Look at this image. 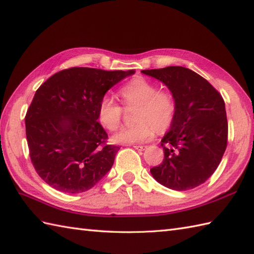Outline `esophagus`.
Instances as JSON below:
<instances>
[{"label": "esophagus", "instance_id": "34e87169", "mask_svg": "<svg viewBox=\"0 0 254 254\" xmlns=\"http://www.w3.org/2000/svg\"><path fill=\"white\" fill-rule=\"evenodd\" d=\"M133 147L136 150H145L147 148L146 145H133Z\"/></svg>", "mask_w": 254, "mask_h": 254}]
</instances>
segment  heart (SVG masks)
Segmentation results:
<instances>
[{
	"label": "heart",
	"instance_id": "1",
	"mask_svg": "<svg viewBox=\"0 0 254 254\" xmlns=\"http://www.w3.org/2000/svg\"><path fill=\"white\" fill-rule=\"evenodd\" d=\"M123 104L137 107L132 127L120 128L113 136L117 144H136L154 137L155 128L161 132L172 123L176 113V100L170 92L159 91L158 85L144 78L129 81L119 91ZM98 120L105 128L115 131L120 126L122 108L109 96H104L97 107Z\"/></svg>",
	"mask_w": 254,
	"mask_h": 254
}]
</instances>
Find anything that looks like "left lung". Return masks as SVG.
Returning <instances> with one entry per match:
<instances>
[{
	"label": "left lung",
	"mask_w": 254,
	"mask_h": 254,
	"mask_svg": "<svg viewBox=\"0 0 254 254\" xmlns=\"http://www.w3.org/2000/svg\"><path fill=\"white\" fill-rule=\"evenodd\" d=\"M141 73L162 82L176 100L175 117L161 139L163 161L150 173L170 190H192L214 173L225 152L228 126L224 99L207 80L185 67Z\"/></svg>",
	"instance_id": "left-lung-1"
}]
</instances>
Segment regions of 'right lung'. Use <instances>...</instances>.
<instances>
[{
    "label": "right lung",
    "instance_id": "add662e5",
    "mask_svg": "<svg viewBox=\"0 0 254 254\" xmlns=\"http://www.w3.org/2000/svg\"><path fill=\"white\" fill-rule=\"evenodd\" d=\"M134 73L73 67L38 88L26 115V135L31 162L46 184L80 193L109 172L120 147L106 144L97 107L108 90Z\"/></svg>",
    "mask_w": 254,
    "mask_h": 254
}]
</instances>
